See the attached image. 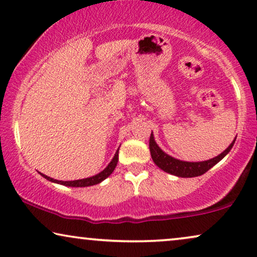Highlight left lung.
I'll use <instances>...</instances> for the list:
<instances>
[{
	"label": "left lung",
	"instance_id": "obj_1",
	"mask_svg": "<svg viewBox=\"0 0 257 257\" xmlns=\"http://www.w3.org/2000/svg\"><path fill=\"white\" fill-rule=\"evenodd\" d=\"M234 143H235V139L222 153L219 154V156L215 158H213V159H209L206 161H199V163H188V161L175 159V158L165 153L164 151L157 145L156 140H154V137L152 133H151L150 152L154 164H156L159 168H161L163 171L167 172V173L170 174L177 175V177H180V178H193V177H199V175L205 174L207 171L210 170V168L214 166V165H216L221 159H223V158L229 153V151L231 150V147H233Z\"/></svg>",
	"mask_w": 257,
	"mask_h": 257
}]
</instances>
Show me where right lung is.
<instances>
[{
    "label": "right lung",
    "instance_id": "add662e5",
    "mask_svg": "<svg viewBox=\"0 0 257 257\" xmlns=\"http://www.w3.org/2000/svg\"><path fill=\"white\" fill-rule=\"evenodd\" d=\"M118 151L119 150H117L113 159H112L111 163L107 165V167L105 168L104 171H101L100 173L93 175V177H90L86 179H80V180H73V181H61V180H55V179H52L50 177H48V175H44L42 173H41V175L42 177H44L49 181L56 182V184H61L64 186H69V187H87V186L97 185L103 180H105V179H106L108 175H110L112 172L114 171V168H115V166H117V163H118Z\"/></svg>",
    "mask_w": 257,
    "mask_h": 257
}]
</instances>
